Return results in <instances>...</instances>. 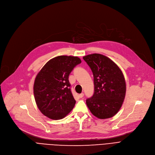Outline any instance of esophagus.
<instances>
[{
    "mask_svg": "<svg viewBox=\"0 0 155 155\" xmlns=\"http://www.w3.org/2000/svg\"><path fill=\"white\" fill-rule=\"evenodd\" d=\"M84 93H81L80 94H79V97H80V98H82V97H84Z\"/></svg>",
    "mask_w": 155,
    "mask_h": 155,
    "instance_id": "esophagus-1",
    "label": "esophagus"
}]
</instances>
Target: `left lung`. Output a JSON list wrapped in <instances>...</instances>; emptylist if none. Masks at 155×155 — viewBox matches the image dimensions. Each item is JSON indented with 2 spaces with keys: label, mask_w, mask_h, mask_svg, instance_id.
I'll return each mask as SVG.
<instances>
[{
  "label": "left lung",
  "mask_w": 155,
  "mask_h": 155,
  "mask_svg": "<svg viewBox=\"0 0 155 155\" xmlns=\"http://www.w3.org/2000/svg\"><path fill=\"white\" fill-rule=\"evenodd\" d=\"M94 75V93L86 104L99 119L115 116L124 102L126 85L123 72L108 57L94 53L83 57Z\"/></svg>",
  "instance_id": "8db88e82"
}]
</instances>
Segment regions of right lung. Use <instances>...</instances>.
I'll return each instance as SVG.
<instances>
[{"label":"right lung","mask_w":155,"mask_h":155,"mask_svg":"<svg viewBox=\"0 0 155 155\" xmlns=\"http://www.w3.org/2000/svg\"><path fill=\"white\" fill-rule=\"evenodd\" d=\"M81 60L77 56H58L48 61L36 77L34 95L43 115L53 120L66 116L74 107L68 77Z\"/></svg>","instance_id":"obj_1"}]
</instances>
